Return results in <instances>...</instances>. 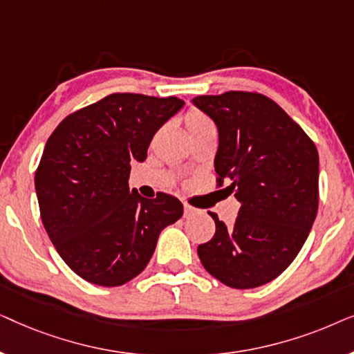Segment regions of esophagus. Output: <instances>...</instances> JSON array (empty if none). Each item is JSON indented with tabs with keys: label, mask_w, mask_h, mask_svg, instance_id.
<instances>
[{
	"label": "esophagus",
	"mask_w": 354,
	"mask_h": 354,
	"mask_svg": "<svg viewBox=\"0 0 354 354\" xmlns=\"http://www.w3.org/2000/svg\"><path fill=\"white\" fill-rule=\"evenodd\" d=\"M193 212H195V207L193 206H190V205H183V214H185V217H188V216H192Z\"/></svg>",
	"instance_id": "1"
}]
</instances>
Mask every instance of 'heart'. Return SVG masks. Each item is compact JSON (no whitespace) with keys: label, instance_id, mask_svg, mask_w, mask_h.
<instances>
[{"label":"heart","instance_id":"1","mask_svg":"<svg viewBox=\"0 0 354 354\" xmlns=\"http://www.w3.org/2000/svg\"><path fill=\"white\" fill-rule=\"evenodd\" d=\"M187 127L193 138L201 137L205 133H216V124L209 115L200 109H190L187 114Z\"/></svg>","mask_w":354,"mask_h":354}]
</instances>
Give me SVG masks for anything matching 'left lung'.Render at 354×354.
<instances>
[{
  "label": "left lung",
  "mask_w": 354,
  "mask_h": 354,
  "mask_svg": "<svg viewBox=\"0 0 354 354\" xmlns=\"http://www.w3.org/2000/svg\"><path fill=\"white\" fill-rule=\"evenodd\" d=\"M219 130L216 187L227 183L240 211L227 229L198 246L201 264L232 288L279 277L306 241L319 206V154L306 132L258 91L230 90L193 98Z\"/></svg>",
  "instance_id": "1"
}]
</instances>
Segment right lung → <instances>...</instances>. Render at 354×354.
Wrapping results in <instances>:
<instances>
[{
  "mask_svg": "<svg viewBox=\"0 0 354 354\" xmlns=\"http://www.w3.org/2000/svg\"><path fill=\"white\" fill-rule=\"evenodd\" d=\"M183 106L177 96L111 93L77 109L50 135L35 172L41 222L64 263L101 287L142 272L164 227L183 214L176 196L130 193V162Z\"/></svg>",
  "mask_w": 354,
  "mask_h": 354,
  "instance_id": "obj_1",
  "label": "right lung"
}]
</instances>
